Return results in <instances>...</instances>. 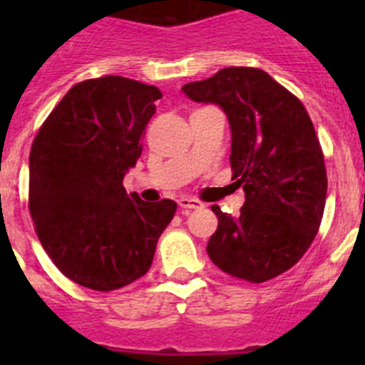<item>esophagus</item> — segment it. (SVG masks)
<instances>
[{"label": "esophagus", "instance_id": "34e87169", "mask_svg": "<svg viewBox=\"0 0 365 365\" xmlns=\"http://www.w3.org/2000/svg\"><path fill=\"white\" fill-rule=\"evenodd\" d=\"M179 206H180V210H182V214H188L190 210H197V208H202V202L197 201V199H193V197H180Z\"/></svg>", "mask_w": 365, "mask_h": 365}]
</instances>
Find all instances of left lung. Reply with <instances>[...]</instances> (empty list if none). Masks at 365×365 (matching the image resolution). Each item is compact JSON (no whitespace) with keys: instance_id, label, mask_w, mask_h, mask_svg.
I'll use <instances>...</instances> for the list:
<instances>
[{"instance_id":"1","label":"left lung","mask_w":365,"mask_h":365,"mask_svg":"<svg viewBox=\"0 0 365 365\" xmlns=\"http://www.w3.org/2000/svg\"><path fill=\"white\" fill-rule=\"evenodd\" d=\"M193 102L215 104L230 124V166L243 186L240 215L212 206L217 230L206 252L222 272L261 283L294 267L324 215L327 173L314 125L292 93L254 67H227L190 82Z\"/></svg>"}]
</instances>
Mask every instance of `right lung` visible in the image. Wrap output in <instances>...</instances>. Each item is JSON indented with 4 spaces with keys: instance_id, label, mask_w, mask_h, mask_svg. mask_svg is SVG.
I'll list each match as a JSON object with an SVG mask.
<instances>
[{
    "instance_id": "add662e5",
    "label": "right lung",
    "mask_w": 365,
    "mask_h": 365,
    "mask_svg": "<svg viewBox=\"0 0 365 365\" xmlns=\"http://www.w3.org/2000/svg\"><path fill=\"white\" fill-rule=\"evenodd\" d=\"M163 93L122 76L80 82L38 131L29 157V210L58 270L93 291H117L150 270L177 205L128 195L124 175Z\"/></svg>"
}]
</instances>
